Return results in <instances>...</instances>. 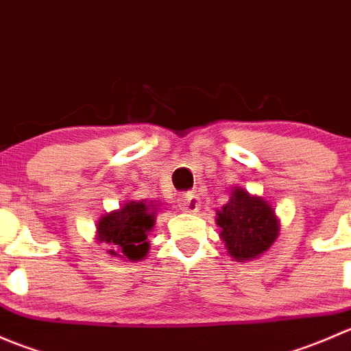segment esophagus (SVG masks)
Masks as SVG:
<instances>
[{"label":"esophagus","mask_w":351,"mask_h":351,"mask_svg":"<svg viewBox=\"0 0 351 351\" xmlns=\"http://www.w3.org/2000/svg\"><path fill=\"white\" fill-rule=\"evenodd\" d=\"M180 207L183 212H189V214H195L200 210V198L195 193H185L180 198Z\"/></svg>","instance_id":"obj_1"}]
</instances>
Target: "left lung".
Masks as SVG:
<instances>
[{"label":"left lung","instance_id":"1","mask_svg":"<svg viewBox=\"0 0 351 351\" xmlns=\"http://www.w3.org/2000/svg\"><path fill=\"white\" fill-rule=\"evenodd\" d=\"M215 222L228 253L239 263L263 254L278 236V219L271 205L239 186L217 210Z\"/></svg>","mask_w":351,"mask_h":351}]
</instances>
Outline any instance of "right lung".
<instances>
[{
    "instance_id": "obj_1",
    "label": "right lung",
    "mask_w": 351,
    "mask_h": 351,
    "mask_svg": "<svg viewBox=\"0 0 351 351\" xmlns=\"http://www.w3.org/2000/svg\"><path fill=\"white\" fill-rule=\"evenodd\" d=\"M156 212L146 202H127L119 210L101 215L97 224L98 243L110 244L112 256L143 260L149 251L147 234L156 222Z\"/></svg>"
}]
</instances>
